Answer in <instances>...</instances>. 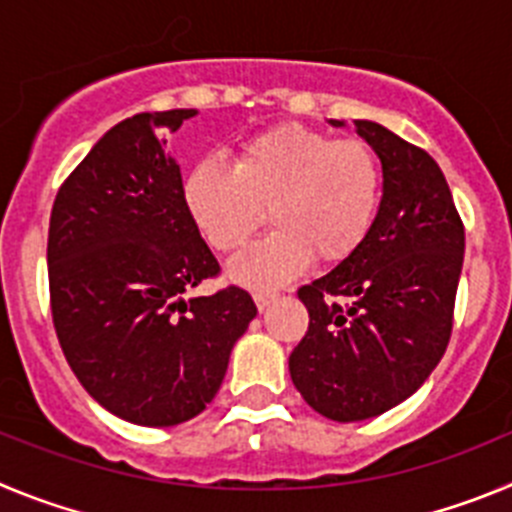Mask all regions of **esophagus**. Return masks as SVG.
I'll use <instances>...</instances> for the list:
<instances>
[{
	"instance_id": "34e87169",
	"label": "esophagus",
	"mask_w": 512,
	"mask_h": 512,
	"mask_svg": "<svg viewBox=\"0 0 512 512\" xmlns=\"http://www.w3.org/2000/svg\"><path fill=\"white\" fill-rule=\"evenodd\" d=\"M252 298H255L257 308H260V311H265V308L270 306L275 298H278V293H273V290H255V293H252Z\"/></svg>"
}]
</instances>
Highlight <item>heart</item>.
Masks as SVG:
<instances>
[{"instance_id": "1", "label": "heart", "mask_w": 512, "mask_h": 512, "mask_svg": "<svg viewBox=\"0 0 512 512\" xmlns=\"http://www.w3.org/2000/svg\"><path fill=\"white\" fill-rule=\"evenodd\" d=\"M380 165L370 145L301 124L239 142L234 165L201 158L183 178L193 224L216 252H237L270 214L273 232L234 257L229 278L275 288L313 257L342 262L370 234L380 206Z\"/></svg>"}]
</instances>
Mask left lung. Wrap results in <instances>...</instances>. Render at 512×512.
Listing matches in <instances>:
<instances>
[{
	"label": "left lung",
	"mask_w": 512,
	"mask_h": 512,
	"mask_svg": "<svg viewBox=\"0 0 512 512\" xmlns=\"http://www.w3.org/2000/svg\"><path fill=\"white\" fill-rule=\"evenodd\" d=\"M354 127L382 163L380 209L347 260L298 290L308 331L288 359L303 400L339 423L380 416L428 380L464 262V224L436 160L370 119Z\"/></svg>",
	"instance_id": "8db88e82"
}]
</instances>
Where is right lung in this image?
<instances>
[{
	"mask_svg": "<svg viewBox=\"0 0 512 512\" xmlns=\"http://www.w3.org/2000/svg\"><path fill=\"white\" fill-rule=\"evenodd\" d=\"M191 117L196 109H170L114 124L66 178L50 214L58 342L86 393L137 426L199 416L257 313L237 285L191 296L219 275L165 150V137Z\"/></svg>",
	"mask_w": 512,
	"mask_h": 512,
	"instance_id": "right-lung-1",
	"label": "right lung"
}]
</instances>
